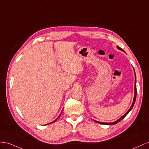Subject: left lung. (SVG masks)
Listing matches in <instances>:
<instances>
[{
  "label": "left lung",
  "mask_w": 149,
  "mask_h": 149,
  "mask_svg": "<svg viewBox=\"0 0 149 149\" xmlns=\"http://www.w3.org/2000/svg\"><path fill=\"white\" fill-rule=\"evenodd\" d=\"M117 48H118V49H120V50H122V51H124V50H123V49H121L120 47H118V46H117ZM134 72H135V71H134ZM135 94H134V100H133L132 104L131 107H130V108L129 109V110H128V111H127L122 117H121L119 118V119H118V120H116V122H111V123H105V122H99V121L94 120L95 122L99 123V124H104V125H114V124H117L118 122H119L120 120H122L123 119V118H124L127 116V115L129 113V112L130 111V110H132V109L133 107H134V104H135V100H136V97H137V87H136V76H135Z\"/></svg>",
  "instance_id": "8db88e82"
}]
</instances>
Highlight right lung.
Segmentation results:
<instances>
[{"mask_svg":"<svg viewBox=\"0 0 149 149\" xmlns=\"http://www.w3.org/2000/svg\"><path fill=\"white\" fill-rule=\"evenodd\" d=\"M58 117H59V116H58ZM57 119H56V120H54V122H51V123H53V122H56V120H57Z\"/></svg>","mask_w":149,"mask_h":149,"instance_id":"obj_1","label":"right lung"}]
</instances>
